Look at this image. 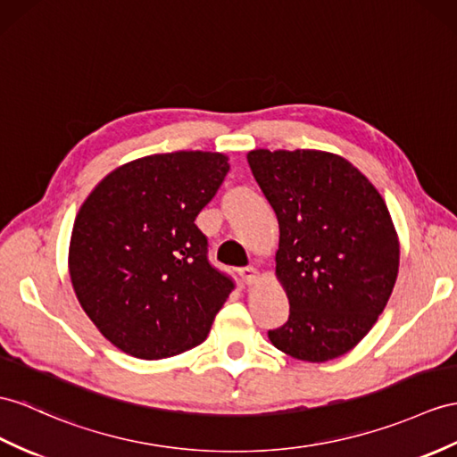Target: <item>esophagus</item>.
Instances as JSON below:
<instances>
[{"mask_svg": "<svg viewBox=\"0 0 457 457\" xmlns=\"http://www.w3.org/2000/svg\"><path fill=\"white\" fill-rule=\"evenodd\" d=\"M238 275L246 285H252V283L258 281V270H255V267H252V265L242 267V270H238Z\"/></svg>", "mask_w": 457, "mask_h": 457, "instance_id": "1", "label": "esophagus"}]
</instances>
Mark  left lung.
Masks as SVG:
<instances>
[{"mask_svg": "<svg viewBox=\"0 0 457 457\" xmlns=\"http://www.w3.org/2000/svg\"><path fill=\"white\" fill-rule=\"evenodd\" d=\"M248 164L279 220L275 275L287 324L267 333L298 361L357 347L384 312L399 271V238L384 197L357 166L316 149H253Z\"/></svg>", "mask_w": 457, "mask_h": 457, "instance_id": "8db88e82", "label": "left lung"}]
</instances>
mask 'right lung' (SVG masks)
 <instances>
[{"instance_id": "obj_1", "label": "right lung", "mask_w": 457, "mask_h": 457, "mask_svg": "<svg viewBox=\"0 0 457 457\" xmlns=\"http://www.w3.org/2000/svg\"><path fill=\"white\" fill-rule=\"evenodd\" d=\"M228 169L222 153L149 154L106 174L83 202L70 240L71 285L120 351L159 361L207 339L235 283L209 265L194 220Z\"/></svg>"}]
</instances>
